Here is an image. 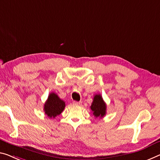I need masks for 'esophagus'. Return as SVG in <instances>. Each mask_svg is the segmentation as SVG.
I'll return each mask as SVG.
<instances>
[{
	"mask_svg": "<svg viewBox=\"0 0 160 160\" xmlns=\"http://www.w3.org/2000/svg\"><path fill=\"white\" fill-rule=\"evenodd\" d=\"M73 104L75 105V106H80L81 104H82V102H77V101H73Z\"/></svg>",
	"mask_w": 160,
	"mask_h": 160,
	"instance_id": "esophagus-1",
	"label": "esophagus"
}]
</instances>
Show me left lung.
Segmentation results:
<instances>
[{"instance_id": "left-lung-1", "label": "left lung", "mask_w": 160, "mask_h": 160, "mask_svg": "<svg viewBox=\"0 0 160 160\" xmlns=\"http://www.w3.org/2000/svg\"><path fill=\"white\" fill-rule=\"evenodd\" d=\"M90 108L93 112V114H94V116L96 118H102L106 115L107 105H106L104 101L103 100L101 94L94 95V99H93V102Z\"/></svg>"}]
</instances>
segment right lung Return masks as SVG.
Instances as JSON below:
<instances>
[{
    "label": "right lung",
    "mask_w": 160,
    "mask_h": 160,
    "mask_svg": "<svg viewBox=\"0 0 160 160\" xmlns=\"http://www.w3.org/2000/svg\"><path fill=\"white\" fill-rule=\"evenodd\" d=\"M65 106V102L61 100L57 94L51 93L44 104L43 110L48 117L55 118L63 111Z\"/></svg>",
    "instance_id": "right-lung-1"
}]
</instances>
